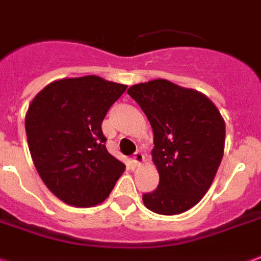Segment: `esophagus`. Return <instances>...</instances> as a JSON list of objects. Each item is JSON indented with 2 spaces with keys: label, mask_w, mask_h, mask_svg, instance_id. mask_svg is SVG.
Wrapping results in <instances>:
<instances>
[{
  "label": "esophagus",
  "mask_w": 261,
  "mask_h": 261,
  "mask_svg": "<svg viewBox=\"0 0 261 261\" xmlns=\"http://www.w3.org/2000/svg\"><path fill=\"white\" fill-rule=\"evenodd\" d=\"M143 162H145V156H143V153H142V151H136V153L134 154L135 166H140Z\"/></svg>",
  "instance_id": "1"
}]
</instances>
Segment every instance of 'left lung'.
Returning <instances> with one entry per match:
<instances>
[{
  "mask_svg": "<svg viewBox=\"0 0 261 261\" xmlns=\"http://www.w3.org/2000/svg\"><path fill=\"white\" fill-rule=\"evenodd\" d=\"M127 94L154 135L151 156L160 181L154 191L143 194V204L160 215L186 212L215 178L225 147L223 118L204 94L167 80L135 84Z\"/></svg>",
  "mask_w": 261,
  "mask_h": 261,
  "instance_id": "obj_1",
  "label": "left lung"
}]
</instances>
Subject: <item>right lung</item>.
Segmentation results:
<instances>
[{"instance_id": "1", "label": "right lung", "mask_w": 261, "mask_h": 261, "mask_svg": "<svg viewBox=\"0 0 261 261\" xmlns=\"http://www.w3.org/2000/svg\"><path fill=\"white\" fill-rule=\"evenodd\" d=\"M126 86L97 75L50 83L29 105L25 129L46 187L73 206L102 202L125 170L108 153L101 123Z\"/></svg>"}]
</instances>
